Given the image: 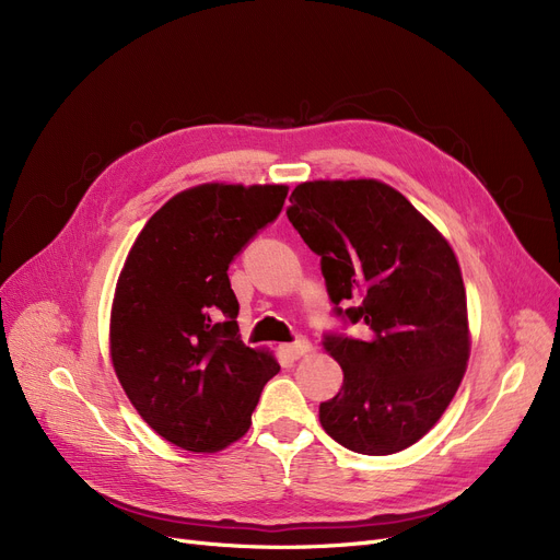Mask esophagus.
I'll return each instance as SVG.
<instances>
[{"label": "esophagus", "instance_id": "1", "mask_svg": "<svg viewBox=\"0 0 560 560\" xmlns=\"http://www.w3.org/2000/svg\"><path fill=\"white\" fill-rule=\"evenodd\" d=\"M308 351H311V342H308L306 338H300L298 342L283 345V347H281V357H283V359H288V361H298V359L306 357Z\"/></svg>", "mask_w": 560, "mask_h": 560}]
</instances>
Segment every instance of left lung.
<instances>
[{
    "instance_id": "8db88e82",
    "label": "left lung",
    "mask_w": 560,
    "mask_h": 560,
    "mask_svg": "<svg viewBox=\"0 0 560 560\" xmlns=\"http://www.w3.org/2000/svg\"><path fill=\"white\" fill-rule=\"evenodd\" d=\"M285 213L322 258L331 302H359L345 315L368 329L363 340H325L345 378L319 404L322 427L368 456L416 445L454 399L472 345L450 241L376 179L304 182Z\"/></svg>"
}]
</instances>
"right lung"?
I'll return each instance as SVG.
<instances>
[{
  "mask_svg": "<svg viewBox=\"0 0 560 560\" xmlns=\"http://www.w3.org/2000/svg\"><path fill=\"white\" fill-rule=\"evenodd\" d=\"M281 184H199L147 220L117 277L108 349L138 416L167 443L213 454L241 440L279 372L238 334L229 262L285 201Z\"/></svg>",
  "mask_w": 560,
  "mask_h": 560,
  "instance_id": "obj_1",
  "label": "right lung"
}]
</instances>
